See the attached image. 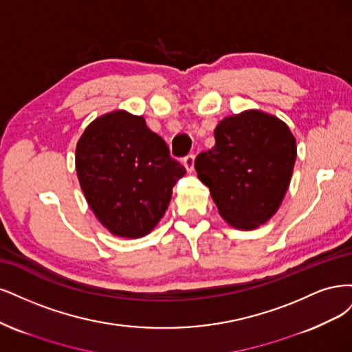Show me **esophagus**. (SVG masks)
<instances>
[{
  "label": "esophagus",
  "instance_id": "1",
  "mask_svg": "<svg viewBox=\"0 0 352 352\" xmlns=\"http://www.w3.org/2000/svg\"><path fill=\"white\" fill-rule=\"evenodd\" d=\"M183 164H184V166H186V169L188 173H191L192 171V168H195V155L192 153H188L184 160H183Z\"/></svg>",
  "mask_w": 352,
  "mask_h": 352
}]
</instances>
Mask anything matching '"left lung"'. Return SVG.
Here are the masks:
<instances>
[{"instance_id": "obj_1", "label": "left lung", "mask_w": 352, "mask_h": 352, "mask_svg": "<svg viewBox=\"0 0 352 352\" xmlns=\"http://www.w3.org/2000/svg\"><path fill=\"white\" fill-rule=\"evenodd\" d=\"M296 157V138L287 124L248 109L218 124L214 146L197 155L195 168L221 217L234 228L256 230L279 209Z\"/></svg>"}]
</instances>
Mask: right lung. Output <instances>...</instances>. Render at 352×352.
Returning a JSON list of instances; mask_svg holds the SVG:
<instances>
[{
  "label": "right lung",
  "mask_w": 352,
  "mask_h": 352,
  "mask_svg": "<svg viewBox=\"0 0 352 352\" xmlns=\"http://www.w3.org/2000/svg\"><path fill=\"white\" fill-rule=\"evenodd\" d=\"M76 171L99 222L117 236L140 238L164 217L186 168L143 117L118 109L86 127L76 146Z\"/></svg>",
  "instance_id": "add662e5"
}]
</instances>
